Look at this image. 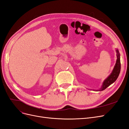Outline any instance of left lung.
Wrapping results in <instances>:
<instances>
[{"label":"left lung","mask_w":129,"mask_h":129,"mask_svg":"<svg viewBox=\"0 0 129 129\" xmlns=\"http://www.w3.org/2000/svg\"><path fill=\"white\" fill-rule=\"evenodd\" d=\"M117 52V61L116 63L115 66V67L113 69V71L111 73L110 75L108 76V77L106 80H105L102 87L99 90V91H103L104 89H106L108 87L109 85L113 83L117 79L119 74L120 71V55L118 50H116Z\"/></svg>","instance_id":"obj_1"}]
</instances>
